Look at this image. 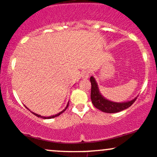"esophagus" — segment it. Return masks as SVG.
Here are the masks:
<instances>
[{
	"instance_id": "34e87169",
	"label": "esophagus",
	"mask_w": 157,
	"mask_h": 157,
	"mask_svg": "<svg viewBox=\"0 0 157 157\" xmlns=\"http://www.w3.org/2000/svg\"><path fill=\"white\" fill-rule=\"evenodd\" d=\"M89 75H90V72L88 70H85L82 73V77L83 78H87L89 77Z\"/></svg>"
}]
</instances>
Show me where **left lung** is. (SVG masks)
<instances>
[{"mask_svg":"<svg viewBox=\"0 0 157 157\" xmlns=\"http://www.w3.org/2000/svg\"><path fill=\"white\" fill-rule=\"evenodd\" d=\"M91 83V92H90V98L93 105L97 109L105 113H116L121 112L124 109H128L134 103L137 97L132 100L126 102H114L106 99L101 95L99 91L98 85L96 82L95 79L93 76L90 78Z\"/></svg>","mask_w":157,"mask_h":157,"instance_id":"obj_1","label":"left lung"}]
</instances>
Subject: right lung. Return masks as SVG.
Here are the masks:
<instances>
[{
    "label": "right lung",
    "instance_id": "add662e5",
    "mask_svg": "<svg viewBox=\"0 0 157 157\" xmlns=\"http://www.w3.org/2000/svg\"><path fill=\"white\" fill-rule=\"evenodd\" d=\"M68 105H69V103L67 104V107L65 108L64 109H63V111H62V112H60V113H58V114H55V115H52V116H50V117H44V116H41V115H40V114H35V113H33V112H32L33 113V114H34V115H36V117H42V118H43V119H51V118H54V117H58V116H59L60 115V114H62V113H63V112H64V111L66 110V109H67V108H68ZM27 108V107H26Z\"/></svg>",
    "mask_w": 157,
    "mask_h": 157
}]
</instances>
